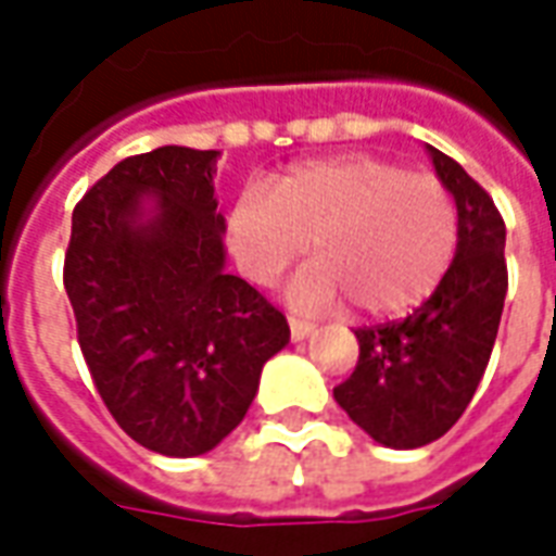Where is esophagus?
Returning a JSON list of instances; mask_svg holds the SVG:
<instances>
[{"label": "esophagus", "instance_id": "1", "mask_svg": "<svg viewBox=\"0 0 556 556\" xmlns=\"http://www.w3.org/2000/svg\"><path fill=\"white\" fill-rule=\"evenodd\" d=\"M289 327H291V339H294V342H303V339H309L315 333L313 321H303V318H298V315H291Z\"/></svg>", "mask_w": 556, "mask_h": 556}]
</instances>
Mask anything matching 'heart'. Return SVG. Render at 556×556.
Instances as JSON below:
<instances>
[{
  "label": "heart",
  "mask_w": 556,
  "mask_h": 556,
  "mask_svg": "<svg viewBox=\"0 0 556 556\" xmlns=\"http://www.w3.org/2000/svg\"><path fill=\"white\" fill-rule=\"evenodd\" d=\"M231 253L243 277L270 286L309 250L291 279L298 309L351 301L369 315L405 313L438 289L458 241L453 195L431 175H408L369 154L294 163L274 187L247 184L229 207Z\"/></svg>",
  "instance_id": "1"
}]
</instances>
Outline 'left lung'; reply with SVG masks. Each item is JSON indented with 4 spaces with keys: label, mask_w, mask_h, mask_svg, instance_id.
<instances>
[{
    "label": "left lung",
    "mask_w": 556,
    "mask_h": 556,
    "mask_svg": "<svg viewBox=\"0 0 556 556\" xmlns=\"http://www.w3.org/2000/svg\"><path fill=\"white\" fill-rule=\"evenodd\" d=\"M453 193L458 243L431 298L402 321L357 327V369L333 390L372 441L417 450L453 429L489 366L506 301V226L491 195L453 157L426 146Z\"/></svg>",
    "instance_id": "8db88e82"
}]
</instances>
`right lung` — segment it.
Wrapping results in <instances>:
<instances>
[{
	"mask_svg": "<svg viewBox=\"0 0 556 556\" xmlns=\"http://www.w3.org/2000/svg\"><path fill=\"white\" fill-rule=\"evenodd\" d=\"M219 151L115 163L71 219L65 291L94 387L146 450L193 458L238 429L289 321L226 270Z\"/></svg>",
	"mask_w": 556,
	"mask_h": 556,
	"instance_id": "add662e5",
	"label": "right lung"
}]
</instances>
